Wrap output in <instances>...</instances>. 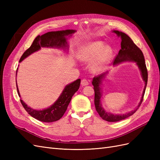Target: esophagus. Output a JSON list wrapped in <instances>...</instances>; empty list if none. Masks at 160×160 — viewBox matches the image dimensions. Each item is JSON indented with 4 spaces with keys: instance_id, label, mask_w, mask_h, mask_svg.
I'll return each mask as SVG.
<instances>
[{
    "instance_id": "obj_1",
    "label": "esophagus",
    "mask_w": 160,
    "mask_h": 160,
    "mask_svg": "<svg viewBox=\"0 0 160 160\" xmlns=\"http://www.w3.org/2000/svg\"><path fill=\"white\" fill-rule=\"evenodd\" d=\"M81 85H83V86H85V85H89V82L88 81V79H83L81 81Z\"/></svg>"
}]
</instances>
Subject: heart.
<instances>
[{"mask_svg": "<svg viewBox=\"0 0 160 160\" xmlns=\"http://www.w3.org/2000/svg\"><path fill=\"white\" fill-rule=\"evenodd\" d=\"M113 51L109 46H105L102 41H95L84 47L80 52V59L83 61L94 60L92 69L95 72L103 71L112 56Z\"/></svg>", "mask_w": 160, "mask_h": 160, "instance_id": "1", "label": "heart"}]
</instances>
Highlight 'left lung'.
I'll return each instance as SVG.
<instances>
[{
	"label": "left lung",
	"instance_id": "left-lung-1",
	"mask_svg": "<svg viewBox=\"0 0 160 160\" xmlns=\"http://www.w3.org/2000/svg\"><path fill=\"white\" fill-rule=\"evenodd\" d=\"M113 32L117 34L119 37H121V39H122V42H121V49L119 50L118 54L115 57L114 61H113V64L117 65L121 62L126 61L136 62V63L138 65L139 69L141 70L143 79L145 82V87H144V89L143 91L141 101H140V102L136 109L123 115H113V114L106 112V111L102 108V107H101V103H100V99L101 97L100 84L101 83V80H102V79L105 77L106 72L93 77V81H92V84L93 85V89L95 91L94 103H95V107L96 111H98V113H99V116L101 118L109 122H119V121L123 120L129 118V116L132 115L133 113H135V111L138 110V109L139 108V106L141 105L143 101V96L145 94V91H146V86H147L148 75L146 65V62H145L144 56L141 49H140L135 44L132 38H131L125 33L123 32H119L118 31H113Z\"/></svg>",
	"mask_w": 160,
	"mask_h": 160
}]
</instances>
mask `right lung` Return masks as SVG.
I'll return each instance as SVG.
<instances>
[{
    "label": "right lung",
    "instance_id": "obj_1",
    "mask_svg": "<svg viewBox=\"0 0 160 160\" xmlns=\"http://www.w3.org/2000/svg\"><path fill=\"white\" fill-rule=\"evenodd\" d=\"M75 31L66 30L59 31L48 32L41 36L38 35L33 41L31 47L27 49L21 56L19 62H21L28 55L32 52L39 50L41 47H65L67 45V39L65 36L71 35ZM17 75V72H16ZM17 83V81H16ZM81 83V79H77L69 85H67L62 93L56 102L51 105L50 108L41 111L35 110L28 107L27 105L22 99H20L21 103L27 112L31 115L32 118L41 121L42 122H54L60 119L64 115L67 107L70 103L72 95L79 89ZM17 89L18 95L21 97L17 83Z\"/></svg>",
    "mask_w": 160,
    "mask_h": 160
}]
</instances>
